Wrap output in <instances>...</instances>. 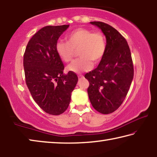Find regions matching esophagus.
Here are the masks:
<instances>
[{
    "mask_svg": "<svg viewBox=\"0 0 157 157\" xmlns=\"http://www.w3.org/2000/svg\"><path fill=\"white\" fill-rule=\"evenodd\" d=\"M83 75H78V79H82V78H83Z\"/></svg>",
    "mask_w": 157,
    "mask_h": 157,
    "instance_id": "obj_1",
    "label": "esophagus"
}]
</instances>
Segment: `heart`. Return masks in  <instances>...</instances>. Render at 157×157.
<instances>
[{"mask_svg": "<svg viewBox=\"0 0 157 157\" xmlns=\"http://www.w3.org/2000/svg\"><path fill=\"white\" fill-rule=\"evenodd\" d=\"M66 39L67 42L63 40L56 42V51L62 60L69 63L73 59L75 51L78 49L81 58L67 67L71 72L79 74L90 70L93 67V61L99 63L106 53V40L100 32L79 28L69 33Z\"/></svg>", "mask_w": 157, "mask_h": 157, "instance_id": "obj_1", "label": "heart"}]
</instances>
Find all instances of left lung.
Segmentation results:
<instances>
[{"instance_id":"left-lung-1","label":"left lung","mask_w":157,"mask_h":157,"mask_svg":"<svg viewBox=\"0 0 157 157\" xmlns=\"http://www.w3.org/2000/svg\"><path fill=\"white\" fill-rule=\"evenodd\" d=\"M90 24L106 36V50L98 67L85 75L90 83L88 94L94 109L109 114L122 104L132 84V54L127 40L113 27L101 21Z\"/></svg>"}]
</instances>
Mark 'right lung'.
Segmentation results:
<instances>
[{"instance_id":"1","label":"right lung","mask_w":157,"mask_h":157,"mask_svg":"<svg viewBox=\"0 0 157 157\" xmlns=\"http://www.w3.org/2000/svg\"><path fill=\"white\" fill-rule=\"evenodd\" d=\"M69 25H47L28 42L24 56L25 83L33 99L47 113L58 115L69 106L78 82L74 72L63 74L64 65L56 44Z\"/></svg>"}]
</instances>
